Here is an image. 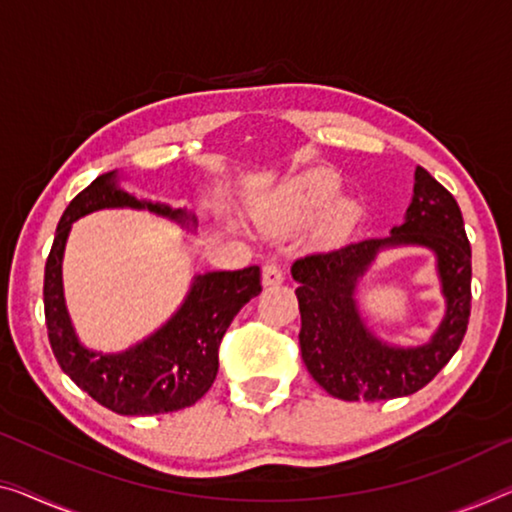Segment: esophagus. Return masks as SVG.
I'll return each instance as SVG.
<instances>
[{"instance_id": "34e87169", "label": "esophagus", "mask_w": 512, "mask_h": 512, "mask_svg": "<svg viewBox=\"0 0 512 512\" xmlns=\"http://www.w3.org/2000/svg\"><path fill=\"white\" fill-rule=\"evenodd\" d=\"M286 279V272H283V267L277 261H267L263 265V283L265 286H274V283H281Z\"/></svg>"}]
</instances>
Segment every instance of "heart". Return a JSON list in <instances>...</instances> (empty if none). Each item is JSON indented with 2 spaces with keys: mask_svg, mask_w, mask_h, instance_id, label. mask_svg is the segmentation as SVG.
I'll use <instances>...</instances> for the list:
<instances>
[{
  "mask_svg": "<svg viewBox=\"0 0 512 512\" xmlns=\"http://www.w3.org/2000/svg\"><path fill=\"white\" fill-rule=\"evenodd\" d=\"M336 194L338 178L334 174H329V171H309V174L297 176L283 187L279 206L288 212H295V215H306V212L327 206ZM352 222H355V208L350 203H336L325 219L322 235L327 240L341 238Z\"/></svg>",
  "mask_w": 512,
  "mask_h": 512,
  "instance_id": "obj_1",
  "label": "heart"
}]
</instances>
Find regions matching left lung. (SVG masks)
<instances>
[{"instance_id": "8db88e82", "label": "left lung", "mask_w": 512, "mask_h": 512, "mask_svg": "<svg viewBox=\"0 0 512 512\" xmlns=\"http://www.w3.org/2000/svg\"><path fill=\"white\" fill-rule=\"evenodd\" d=\"M423 244L438 254L449 309L443 327L421 349H387L365 332L354 306L356 279L377 248ZM300 302L302 359L329 396L341 400H391L410 396L458 352L471 313V247L453 194L416 167L414 199L405 224L391 238H368L332 251L300 256L290 267Z\"/></svg>"}]
</instances>
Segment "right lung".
<instances>
[{"label":"right lung","instance_id":"1","mask_svg":"<svg viewBox=\"0 0 512 512\" xmlns=\"http://www.w3.org/2000/svg\"><path fill=\"white\" fill-rule=\"evenodd\" d=\"M148 208L185 222V210L137 201L114 185V174L98 176L68 203L45 263V325L52 352L77 387L107 410L125 416L176 412L194 405L217 377L219 343L238 311L261 293V267L199 274L180 311L144 343L123 355H98L77 343L61 293V256L70 224L100 208Z\"/></svg>","mask_w":512,"mask_h":512}]
</instances>
